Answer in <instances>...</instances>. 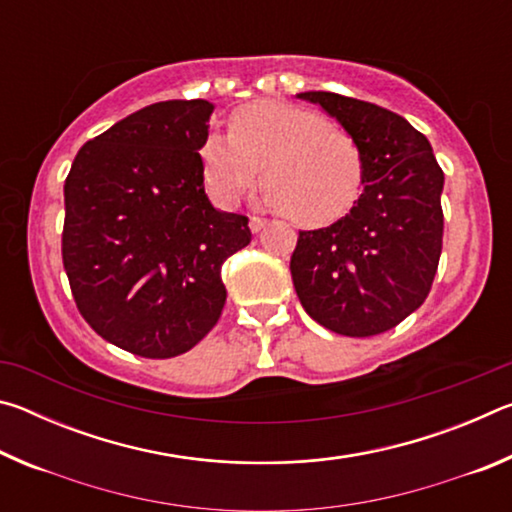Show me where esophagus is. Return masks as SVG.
<instances>
[{"label": "esophagus", "instance_id": "esophagus-1", "mask_svg": "<svg viewBox=\"0 0 512 512\" xmlns=\"http://www.w3.org/2000/svg\"><path fill=\"white\" fill-rule=\"evenodd\" d=\"M248 225H250V230H253V232H259L266 225V219H259V216H250Z\"/></svg>", "mask_w": 512, "mask_h": 512}]
</instances>
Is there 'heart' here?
Segmentation results:
<instances>
[{
	"instance_id": "1",
	"label": "heart",
	"mask_w": 512,
	"mask_h": 512,
	"mask_svg": "<svg viewBox=\"0 0 512 512\" xmlns=\"http://www.w3.org/2000/svg\"><path fill=\"white\" fill-rule=\"evenodd\" d=\"M207 192L232 207L264 167V203L302 228L339 221L363 185L357 140L316 110L284 101H255L235 110L230 135L210 133L201 146Z\"/></svg>"
}]
</instances>
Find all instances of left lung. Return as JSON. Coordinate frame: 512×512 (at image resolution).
<instances>
[{"label":"left lung","mask_w":512,"mask_h":512,"mask_svg":"<svg viewBox=\"0 0 512 512\" xmlns=\"http://www.w3.org/2000/svg\"><path fill=\"white\" fill-rule=\"evenodd\" d=\"M357 140L363 192L320 230H302L291 277L307 314L343 336L388 332L429 296L443 250L445 173L427 137L395 112L334 92H300Z\"/></svg>","instance_id":"obj_1"}]
</instances>
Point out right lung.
Listing matches in <instances>:
<instances>
[{"label":"right lung","instance_id":"1","mask_svg":"<svg viewBox=\"0 0 512 512\" xmlns=\"http://www.w3.org/2000/svg\"><path fill=\"white\" fill-rule=\"evenodd\" d=\"M210 101H160L85 142L65 180L63 266L81 316L117 348L178 357L216 325L221 266L248 216L203 187Z\"/></svg>","mask_w":512,"mask_h":512}]
</instances>
